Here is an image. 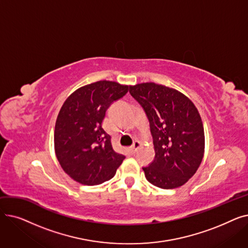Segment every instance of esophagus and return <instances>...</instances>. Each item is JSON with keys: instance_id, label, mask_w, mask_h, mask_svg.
Listing matches in <instances>:
<instances>
[{"instance_id": "1", "label": "esophagus", "mask_w": 248, "mask_h": 248, "mask_svg": "<svg viewBox=\"0 0 248 248\" xmlns=\"http://www.w3.org/2000/svg\"><path fill=\"white\" fill-rule=\"evenodd\" d=\"M140 147H141V142L139 141V140H136V141L134 142V145L131 147V152H132V154H135Z\"/></svg>"}]
</instances>
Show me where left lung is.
I'll use <instances>...</instances> for the list:
<instances>
[{
    "label": "left lung",
    "mask_w": 248,
    "mask_h": 248,
    "mask_svg": "<svg viewBox=\"0 0 248 248\" xmlns=\"http://www.w3.org/2000/svg\"><path fill=\"white\" fill-rule=\"evenodd\" d=\"M145 109L154 139L155 159L142 168L147 180L162 189L183 186L203 160L204 127L192 100L175 88L155 82L129 86Z\"/></svg>",
    "instance_id": "8db88e82"
}]
</instances>
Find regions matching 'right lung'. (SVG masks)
Listing matches in <instances>:
<instances>
[{
	"mask_svg": "<svg viewBox=\"0 0 248 248\" xmlns=\"http://www.w3.org/2000/svg\"><path fill=\"white\" fill-rule=\"evenodd\" d=\"M127 91L128 85L100 80L76 89L61 107L55 154L63 171L78 183L93 186L108 181L124 160L113 150L102 123L110 104Z\"/></svg>",
	"mask_w": 248,
	"mask_h": 248,
	"instance_id": "add662e5",
	"label": "right lung"
}]
</instances>
